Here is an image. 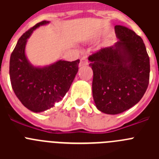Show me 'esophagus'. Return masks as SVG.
<instances>
[{"label":"esophagus","mask_w":159,"mask_h":159,"mask_svg":"<svg viewBox=\"0 0 159 159\" xmlns=\"http://www.w3.org/2000/svg\"><path fill=\"white\" fill-rule=\"evenodd\" d=\"M88 58L87 57H83L82 58L80 59V67H83V66L88 65Z\"/></svg>","instance_id":"1"}]
</instances>
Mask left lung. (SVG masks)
Wrapping results in <instances>:
<instances>
[{"label": "left lung", "mask_w": 159, "mask_h": 159, "mask_svg": "<svg viewBox=\"0 0 159 159\" xmlns=\"http://www.w3.org/2000/svg\"><path fill=\"white\" fill-rule=\"evenodd\" d=\"M115 31L119 41L88 58L94 101L100 111L109 115L122 113L139 102L150 80V58L143 39L121 25Z\"/></svg>", "instance_id": "left-lung-1"}]
</instances>
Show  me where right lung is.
I'll return each mask as SVG.
<instances>
[{"instance_id": "add662e5", "label": "right lung", "mask_w": 159, "mask_h": 159, "mask_svg": "<svg viewBox=\"0 0 159 159\" xmlns=\"http://www.w3.org/2000/svg\"><path fill=\"white\" fill-rule=\"evenodd\" d=\"M48 21L36 24L25 32L12 51L9 75L14 93L22 104L33 112H41L54 107L66 95L79 69L80 60H59L43 67L32 66L25 56V45L32 32Z\"/></svg>"}]
</instances>
